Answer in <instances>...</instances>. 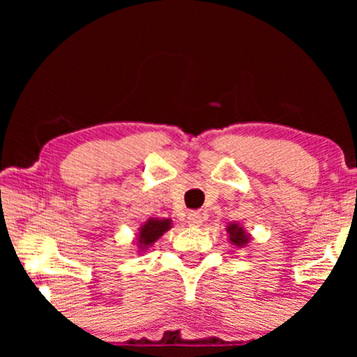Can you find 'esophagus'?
Here are the masks:
<instances>
[{
    "label": "esophagus",
    "instance_id": "34e87169",
    "mask_svg": "<svg viewBox=\"0 0 357 357\" xmlns=\"http://www.w3.org/2000/svg\"><path fill=\"white\" fill-rule=\"evenodd\" d=\"M186 218H188V225H190V227H202L203 221H204L203 216L199 215V213H195V211L188 213Z\"/></svg>",
    "mask_w": 357,
    "mask_h": 357
}]
</instances>
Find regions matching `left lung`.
Returning a JSON list of instances; mask_svg holds the SVG:
<instances>
[{"label":"left lung","instance_id":"8db88e82","mask_svg":"<svg viewBox=\"0 0 357 357\" xmlns=\"http://www.w3.org/2000/svg\"><path fill=\"white\" fill-rule=\"evenodd\" d=\"M225 230L228 233V240H230V243L235 248L247 247L250 240H252V235L245 230L243 225L238 223V221H231V223H228Z\"/></svg>","mask_w":357,"mask_h":357}]
</instances>
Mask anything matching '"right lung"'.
<instances>
[{"label":"right lung","mask_w":357,"mask_h":357,"mask_svg":"<svg viewBox=\"0 0 357 357\" xmlns=\"http://www.w3.org/2000/svg\"><path fill=\"white\" fill-rule=\"evenodd\" d=\"M173 227V220L171 218H149L139 227L136 233V238H134V245H136V252L141 255L149 250L153 245L161 238L167 230H171Z\"/></svg>","instance_id":"1"}]
</instances>
